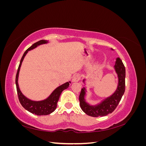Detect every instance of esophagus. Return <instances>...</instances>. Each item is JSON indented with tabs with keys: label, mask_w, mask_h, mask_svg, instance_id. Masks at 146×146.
<instances>
[{
	"label": "esophagus",
	"mask_w": 146,
	"mask_h": 146,
	"mask_svg": "<svg viewBox=\"0 0 146 146\" xmlns=\"http://www.w3.org/2000/svg\"><path fill=\"white\" fill-rule=\"evenodd\" d=\"M80 80V77L78 74H76L72 78V82H78L79 80Z\"/></svg>",
	"instance_id": "1"
}]
</instances>
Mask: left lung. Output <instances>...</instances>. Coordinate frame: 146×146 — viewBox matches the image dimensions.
Masks as SVG:
<instances>
[{
  "mask_svg": "<svg viewBox=\"0 0 146 146\" xmlns=\"http://www.w3.org/2000/svg\"><path fill=\"white\" fill-rule=\"evenodd\" d=\"M111 50L113 49L111 48ZM114 69L117 74V85L113 93L107 98L102 100L99 103L91 105L88 103L85 99L87 90L85 87L86 79H83V82L85 84L82 88L79 96V101L82 110L84 113L92 117H98L107 116L111 113L116 109L122 96L125 92V69L122 60L117 57L116 58Z\"/></svg>",
  "mask_w": 146,
  "mask_h": 146,
  "instance_id": "left-lung-1",
  "label": "left lung"
}]
</instances>
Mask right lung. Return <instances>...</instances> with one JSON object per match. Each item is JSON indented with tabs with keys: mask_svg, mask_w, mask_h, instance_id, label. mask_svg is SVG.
<instances>
[{
	"mask_svg": "<svg viewBox=\"0 0 146 146\" xmlns=\"http://www.w3.org/2000/svg\"><path fill=\"white\" fill-rule=\"evenodd\" d=\"M48 42V41L47 40L39 41L33 44L31 47H30L27 50H25L20 61V64L19 66L18 69H17V72L16 76V89L21 104L26 110H27L28 111L38 116L48 115V114H50V113L55 111L61 92H62L63 91H64V90L68 88V87L69 86V83H70V82L69 81L58 86L52 92V93L48 96L47 98L41 100H31L27 98V97H26L21 91L18 84L19 74L22 63H23V61L25 58V55L27 54L29 51L34 49V48L37 47L38 46H39L40 45L46 44Z\"/></svg>",
	"mask_w": 146,
	"mask_h": 146,
	"instance_id": "obj_1",
	"label": "right lung"
}]
</instances>
